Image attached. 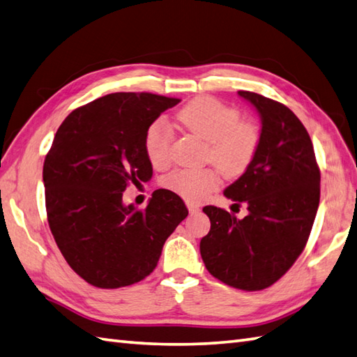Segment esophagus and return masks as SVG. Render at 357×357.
<instances>
[{"label": "esophagus", "instance_id": "esophagus-1", "mask_svg": "<svg viewBox=\"0 0 357 357\" xmlns=\"http://www.w3.org/2000/svg\"><path fill=\"white\" fill-rule=\"evenodd\" d=\"M187 208H188V211L192 213V214H196V213H199V210H201V208H199V205L192 204V202L187 204Z\"/></svg>", "mask_w": 357, "mask_h": 357}]
</instances>
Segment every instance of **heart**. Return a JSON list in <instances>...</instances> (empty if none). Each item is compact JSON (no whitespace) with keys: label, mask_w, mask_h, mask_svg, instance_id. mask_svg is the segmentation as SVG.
Returning a JSON list of instances; mask_svg holds the SVG:
<instances>
[{"label":"heart","mask_w":357,"mask_h":357,"mask_svg":"<svg viewBox=\"0 0 357 357\" xmlns=\"http://www.w3.org/2000/svg\"><path fill=\"white\" fill-rule=\"evenodd\" d=\"M178 120L188 134L206 143L205 158L225 178H237L251 164L260 143V129L252 120H240L238 109L213 97H197L181 107ZM173 135L162 121H155L144 135V151L153 167L170 161ZM164 185L188 202H201L218 187L213 169H179Z\"/></svg>","instance_id":"heart-1"}]
</instances>
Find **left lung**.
Masks as SVG:
<instances>
[{
  "instance_id": "8db88e82",
  "label": "left lung",
  "mask_w": 357,
  "mask_h": 357,
  "mask_svg": "<svg viewBox=\"0 0 357 357\" xmlns=\"http://www.w3.org/2000/svg\"><path fill=\"white\" fill-rule=\"evenodd\" d=\"M260 114V143L251 164L225 195L250 214L237 219L204 206L210 233L201 255L213 277L242 291H261L291 269L303 252L319 205L321 173L312 139L283 103L238 91Z\"/></svg>"
}]
</instances>
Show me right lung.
Wrapping results in <instances>:
<instances>
[{
  "label": "right lung",
  "mask_w": 357,
  "mask_h": 357,
  "mask_svg": "<svg viewBox=\"0 0 357 357\" xmlns=\"http://www.w3.org/2000/svg\"><path fill=\"white\" fill-rule=\"evenodd\" d=\"M181 100L114 93L74 109L44 161L45 208L63 259L86 283L117 289L144 280L188 210L160 188L144 210L123 205L129 184L152 178L144 151L149 126Z\"/></svg>",
  "instance_id": "add662e5"
}]
</instances>
